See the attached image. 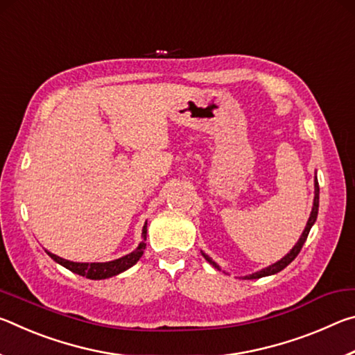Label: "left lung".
I'll return each mask as SVG.
<instances>
[{"label":"left lung","instance_id":"left-lung-1","mask_svg":"<svg viewBox=\"0 0 355 355\" xmlns=\"http://www.w3.org/2000/svg\"><path fill=\"white\" fill-rule=\"evenodd\" d=\"M318 207H320V186H318V180H316V177H315V200H313V208H311V213H310V218H309V220H307V225H305L302 235H300V238H299V241L296 243V245H294V248L290 250V254H286V255H285L284 258H282V260H279L277 263H274V264H271V266L261 269V271H257V272L250 274V275H245L244 279H260V277H266V275L277 274V272L282 271V269H285V268L288 266V264H290V263L294 260V258L297 257L300 249H302L305 239H307L309 233H310V228L313 227L315 220H316V218H318ZM203 257L207 258V261H209V264H213V266H214L216 269H219L218 264H216L208 255L203 254Z\"/></svg>","mask_w":355,"mask_h":355}]
</instances>
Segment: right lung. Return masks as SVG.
<instances>
[{
	"instance_id": "obj_1",
	"label": "right lung",
	"mask_w": 355,
	"mask_h": 355,
	"mask_svg": "<svg viewBox=\"0 0 355 355\" xmlns=\"http://www.w3.org/2000/svg\"><path fill=\"white\" fill-rule=\"evenodd\" d=\"M146 235H147V222L142 228L144 241H146ZM144 241L139 245H137L136 250L131 252V254L125 255L122 258H117V260L106 261V263H75V261L64 260V258L51 254V252H46V254L50 255L56 263L62 264L64 268H67L69 271H71V272H75L78 275H83V277L92 279V280H101V279L112 277V275H117L120 272L127 271L128 268H131L133 264L139 261V258L144 254V249H146V243H144Z\"/></svg>"
}]
</instances>
